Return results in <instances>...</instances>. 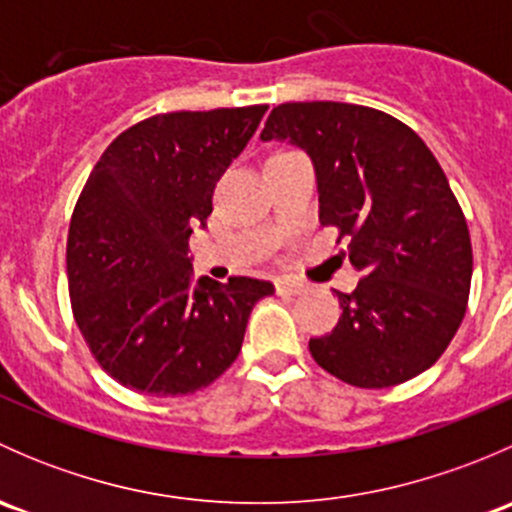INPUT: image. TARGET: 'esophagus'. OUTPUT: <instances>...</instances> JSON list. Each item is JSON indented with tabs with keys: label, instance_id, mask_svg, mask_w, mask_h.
<instances>
[{
	"label": "esophagus",
	"instance_id": "esophagus-1",
	"mask_svg": "<svg viewBox=\"0 0 512 512\" xmlns=\"http://www.w3.org/2000/svg\"><path fill=\"white\" fill-rule=\"evenodd\" d=\"M277 287V294H302L304 292V285H299V282H292V280H277L275 282Z\"/></svg>",
	"mask_w": 512,
	"mask_h": 512
}]
</instances>
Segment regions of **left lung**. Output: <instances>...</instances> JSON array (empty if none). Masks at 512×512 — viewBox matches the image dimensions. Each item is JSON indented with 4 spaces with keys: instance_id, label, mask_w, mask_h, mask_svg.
<instances>
[{
    "instance_id": "left-lung-1",
    "label": "left lung",
    "mask_w": 512,
    "mask_h": 512,
    "mask_svg": "<svg viewBox=\"0 0 512 512\" xmlns=\"http://www.w3.org/2000/svg\"><path fill=\"white\" fill-rule=\"evenodd\" d=\"M262 141H287L314 163L319 220L349 237L361 272L337 292L332 334L309 339L314 361L359 389L426 371L466 314L473 250L466 215L426 143L399 118L337 101L272 108Z\"/></svg>"
}]
</instances>
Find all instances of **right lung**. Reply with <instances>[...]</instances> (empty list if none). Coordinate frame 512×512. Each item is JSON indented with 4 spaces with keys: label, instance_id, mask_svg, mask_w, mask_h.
Segmentation results:
<instances>
[{
    "label": "right lung",
    "instance_id": "obj_1",
    "mask_svg": "<svg viewBox=\"0 0 512 512\" xmlns=\"http://www.w3.org/2000/svg\"><path fill=\"white\" fill-rule=\"evenodd\" d=\"M267 106L158 113L123 131L91 170L66 242L74 319L118 384L151 396L205 389L237 359L272 282L200 277L188 240Z\"/></svg>",
    "mask_w": 512,
    "mask_h": 512
}]
</instances>
